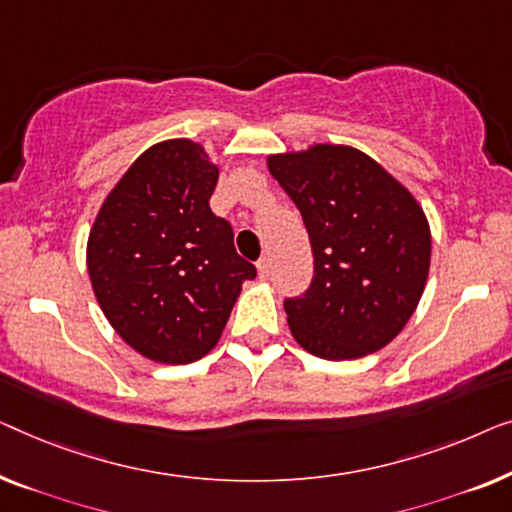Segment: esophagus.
<instances>
[{
    "mask_svg": "<svg viewBox=\"0 0 512 512\" xmlns=\"http://www.w3.org/2000/svg\"><path fill=\"white\" fill-rule=\"evenodd\" d=\"M269 273H271V262H269V257H262L257 262V276L259 278H269Z\"/></svg>",
    "mask_w": 512,
    "mask_h": 512,
    "instance_id": "34e87169",
    "label": "esophagus"
}]
</instances>
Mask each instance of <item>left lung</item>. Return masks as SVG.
<instances>
[{"label":"left lung","mask_w":512,"mask_h":512,"mask_svg":"<svg viewBox=\"0 0 512 512\" xmlns=\"http://www.w3.org/2000/svg\"><path fill=\"white\" fill-rule=\"evenodd\" d=\"M266 169L299 208L315 259L308 292L285 301L294 341L331 362L385 348L427 287L431 229L420 201L343 143L269 155Z\"/></svg>","instance_id":"1"}]
</instances>
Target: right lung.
<instances>
[{
	"mask_svg": "<svg viewBox=\"0 0 512 512\" xmlns=\"http://www.w3.org/2000/svg\"><path fill=\"white\" fill-rule=\"evenodd\" d=\"M220 169L192 139L136 157L99 206L88 236L97 304L122 341L157 364H190L220 341L255 266L208 199Z\"/></svg>",
	"mask_w": 512,
	"mask_h": 512,
	"instance_id": "1",
	"label": "right lung"
}]
</instances>
